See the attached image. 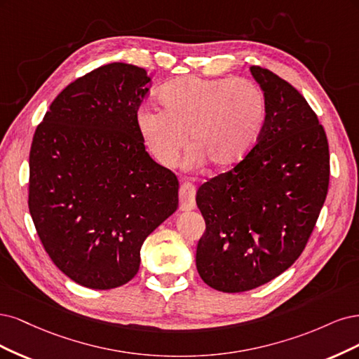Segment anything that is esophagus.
Listing matches in <instances>:
<instances>
[{
	"label": "esophagus",
	"instance_id": "esophagus-1",
	"mask_svg": "<svg viewBox=\"0 0 359 359\" xmlns=\"http://www.w3.org/2000/svg\"><path fill=\"white\" fill-rule=\"evenodd\" d=\"M179 198H180V210L188 212L195 209V187L189 182H184L180 184L179 189Z\"/></svg>",
	"mask_w": 359,
	"mask_h": 359
}]
</instances>
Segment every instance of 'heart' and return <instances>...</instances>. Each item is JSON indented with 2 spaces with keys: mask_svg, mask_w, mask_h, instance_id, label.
<instances>
[{
  "mask_svg": "<svg viewBox=\"0 0 359 359\" xmlns=\"http://www.w3.org/2000/svg\"><path fill=\"white\" fill-rule=\"evenodd\" d=\"M163 110L142 109L137 128L161 165L177 164L187 144L189 163L231 167L255 146L267 113L261 88L248 79L180 77L159 92Z\"/></svg>",
  "mask_w": 359,
  "mask_h": 359,
  "instance_id": "heart-1",
  "label": "heart"
}]
</instances>
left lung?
Segmentation results:
<instances>
[{"label":"left lung","mask_w":359,"mask_h":359,"mask_svg":"<svg viewBox=\"0 0 359 359\" xmlns=\"http://www.w3.org/2000/svg\"><path fill=\"white\" fill-rule=\"evenodd\" d=\"M267 113L257 144L203 183L196 205L205 231L196 246L201 279L222 292L273 280L302 255L327 198L330 150L306 98L267 68L250 67Z\"/></svg>","instance_id":"8db88e82"}]
</instances>
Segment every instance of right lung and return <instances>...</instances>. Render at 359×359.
I'll return each instance as SVG.
<instances>
[{"label":"right lung","instance_id":"obj_1","mask_svg":"<svg viewBox=\"0 0 359 359\" xmlns=\"http://www.w3.org/2000/svg\"><path fill=\"white\" fill-rule=\"evenodd\" d=\"M144 68L111 62L50 104L29 152V213L44 250L76 283L113 289L140 269L146 237L177 210L179 180L146 152L137 111Z\"/></svg>","mask_w":359,"mask_h":359}]
</instances>
